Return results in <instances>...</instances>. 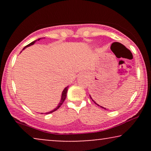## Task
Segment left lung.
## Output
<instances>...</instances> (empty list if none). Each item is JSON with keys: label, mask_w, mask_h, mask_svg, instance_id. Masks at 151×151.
<instances>
[{"label": "left lung", "mask_w": 151, "mask_h": 151, "mask_svg": "<svg viewBox=\"0 0 151 151\" xmlns=\"http://www.w3.org/2000/svg\"><path fill=\"white\" fill-rule=\"evenodd\" d=\"M89 96H90V98L91 99V100H92V101H93V102L94 103H95V104H97V105H98V106H100V105H99V104H97V103L96 102H95V101L93 100V99H92V98H91V96H90V95H89ZM100 107H101V108H102V109H106V108H104V107H103V106H100Z\"/></svg>", "instance_id": "1"}]
</instances>
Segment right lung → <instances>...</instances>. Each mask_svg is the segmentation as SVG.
I'll return each mask as SVG.
<instances>
[{
    "instance_id": "1",
    "label": "right lung",
    "mask_w": 151,
    "mask_h": 151,
    "mask_svg": "<svg viewBox=\"0 0 151 151\" xmlns=\"http://www.w3.org/2000/svg\"><path fill=\"white\" fill-rule=\"evenodd\" d=\"M42 38H39V39H38V40H40V39H42ZM37 40H34V41H33L32 42H31V43H29V45H27V46H25L23 48V49H24L26 48V47H29V46H31V45H33L34 44L35 42H36ZM23 49H22V50H23ZM68 88H69V86H67V87H65V89L63 90V93H62V97H61V100H60V103L58 104V105L57 106V107L55 109H53V111H49V112H48V113H46V114H49V113H53V112H54V111H55L56 110H58V109L60 107V106L62 104H63V102H64V101L65 100V99H66V97H67V91H68Z\"/></svg>"
}]
</instances>
